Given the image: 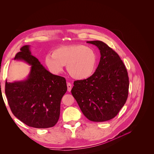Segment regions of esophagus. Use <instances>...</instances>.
I'll return each instance as SVG.
<instances>
[{
    "label": "esophagus",
    "instance_id": "34e87169",
    "mask_svg": "<svg viewBox=\"0 0 154 154\" xmlns=\"http://www.w3.org/2000/svg\"><path fill=\"white\" fill-rule=\"evenodd\" d=\"M67 91H70L71 89H72V85L70 83L67 82Z\"/></svg>",
    "mask_w": 154,
    "mask_h": 154
}]
</instances>
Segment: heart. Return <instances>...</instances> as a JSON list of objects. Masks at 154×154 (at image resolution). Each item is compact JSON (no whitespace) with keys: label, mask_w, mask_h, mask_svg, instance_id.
Segmentation results:
<instances>
[{"label":"heart","mask_w":154,"mask_h":154,"mask_svg":"<svg viewBox=\"0 0 154 154\" xmlns=\"http://www.w3.org/2000/svg\"><path fill=\"white\" fill-rule=\"evenodd\" d=\"M45 63L54 74L62 72L67 66L69 74L75 79L83 80L94 74L97 63V55L94 49L82 45L63 46L55 49L46 56Z\"/></svg>","instance_id":"heart-1"}]
</instances>
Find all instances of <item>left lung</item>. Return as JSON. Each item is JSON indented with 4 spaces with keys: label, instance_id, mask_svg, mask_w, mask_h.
Here are the masks:
<instances>
[{
    "label": "left lung",
    "instance_id": "obj_1",
    "mask_svg": "<svg viewBox=\"0 0 154 154\" xmlns=\"http://www.w3.org/2000/svg\"><path fill=\"white\" fill-rule=\"evenodd\" d=\"M101 57L94 74L75 80L71 93L84 116L90 121L103 122L115 118L128 96L129 77L119 55L101 41H91Z\"/></svg>",
    "mask_w": 154,
    "mask_h": 154
}]
</instances>
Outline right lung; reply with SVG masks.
Wrapping results in <instances>:
<instances>
[{
	"label": "right lung",
	"mask_w": 154,
	"mask_h": 154,
	"mask_svg": "<svg viewBox=\"0 0 154 154\" xmlns=\"http://www.w3.org/2000/svg\"><path fill=\"white\" fill-rule=\"evenodd\" d=\"M15 60H22L31 67L28 78L9 82L6 80L5 92L12 113L28 126L48 128L54 126L60 115V101L67 91L64 77L53 75L25 45L17 53Z\"/></svg>",
	"instance_id": "1"
}]
</instances>
